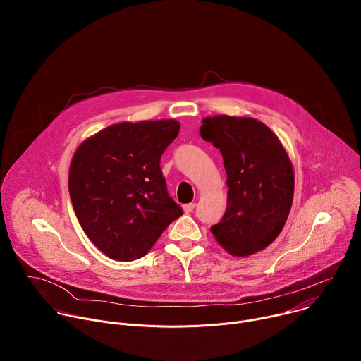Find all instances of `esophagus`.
<instances>
[{
  "label": "esophagus",
  "mask_w": 361,
  "mask_h": 361,
  "mask_svg": "<svg viewBox=\"0 0 361 361\" xmlns=\"http://www.w3.org/2000/svg\"><path fill=\"white\" fill-rule=\"evenodd\" d=\"M183 209H184V212H185V213H191V212L195 209V202H190V204H185Z\"/></svg>",
  "instance_id": "esophagus-1"
}]
</instances>
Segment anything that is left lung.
Here are the masks:
<instances>
[{
	"instance_id": "1",
	"label": "left lung",
	"mask_w": 361,
	"mask_h": 361,
	"mask_svg": "<svg viewBox=\"0 0 361 361\" xmlns=\"http://www.w3.org/2000/svg\"><path fill=\"white\" fill-rule=\"evenodd\" d=\"M202 140L220 149L227 173V209L212 227L231 255L248 257L281 233L294 197V170L279 137L251 117L202 118Z\"/></svg>"
}]
</instances>
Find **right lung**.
I'll return each mask as SVG.
<instances>
[{
	"instance_id": "obj_1",
	"label": "right lung",
	"mask_w": 361,
	"mask_h": 361,
	"mask_svg": "<svg viewBox=\"0 0 361 361\" xmlns=\"http://www.w3.org/2000/svg\"><path fill=\"white\" fill-rule=\"evenodd\" d=\"M178 131L176 120L124 121L75 149L68 173L73 207L87 237L110 259H141L183 214L160 169Z\"/></svg>"
}]
</instances>
